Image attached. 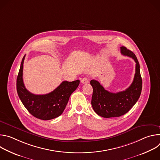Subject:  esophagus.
<instances>
[{"label": "esophagus", "instance_id": "34e87169", "mask_svg": "<svg viewBox=\"0 0 160 160\" xmlns=\"http://www.w3.org/2000/svg\"><path fill=\"white\" fill-rule=\"evenodd\" d=\"M81 83L83 84H85V83H88V80L87 78L84 77L81 80Z\"/></svg>", "mask_w": 160, "mask_h": 160}]
</instances>
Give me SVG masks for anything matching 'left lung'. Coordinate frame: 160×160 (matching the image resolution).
<instances>
[{
    "mask_svg": "<svg viewBox=\"0 0 160 160\" xmlns=\"http://www.w3.org/2000/svg\"><path fill=\"white\" fill-rule=\"evenodd\" d=\"M122 54L132 58L135 64V73L133 82L125 90L117 93L110 92L101 83L92 80L90 83L93 88L92 104L93 109L98 115L104 118L118 117L127 113L138 101L142 90V78L140 65L135 54L125 47H121Z\"/></svg>",
    "mask_w": 160,
    "mask_h": 160,
    "instance_id": "8db88e82",
    "label": "left lung"
}]
</instances>
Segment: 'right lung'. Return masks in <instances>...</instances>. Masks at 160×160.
<instances>
[{"mask_svg":"<svg viewBox=\"0 0 160 160\" xmlns=\"http://www.w3.org/2000/svg\"><path fill=\"white\" fill-rule=\"evenodd\" d=\"M25 55L22 59L17 77L16 88L18 96L28 112L37 118L49 120L60 116L64 111L71 94L80 84V80L63 81L52 92L43 95H35L25 87L22 69Z\"/></svg>","mask_w":160,"mask_h":160,"instance_id":"add662e5","label":"right lung"}]
</instances>
